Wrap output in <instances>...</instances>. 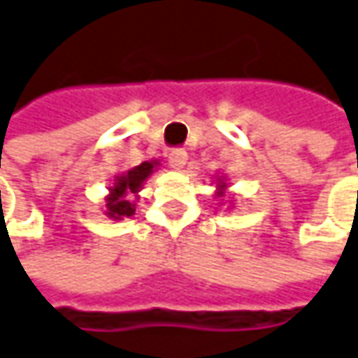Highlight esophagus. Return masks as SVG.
Masks as SVG:
<instances>
[{"label": "esophagus", "mask_w": 358, "mask_h": 358, "mask_svg": "<svg viewBox=\"0 0 358 358\" xmlns=\"http://www.w3.org/2000/svg\"><path fill=\"white\" fill-rule=\"evenodd\" d=\"M168 162H170V166L172 168H184L186 166V162H188V155H186V150H172L170 156H168Z\"/></svg>", "instance_id": "34e87169"}]
</instances>
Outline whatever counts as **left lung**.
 <instances>
[{
  "label": "left lung",
  "instance_id": "1",
  "mask_svg": "<svg viewBox=\"0 0 358 358\" xmlns=\"http://www.w3.org/2000/svg\"><path fill=\"white\" fill-rule=\"evenodd\" d=\"M220 188H224V182H222V184H220Z\"/></svg>",
  "mask_w": 358,
  "mask_h": 358
}]
</instances>
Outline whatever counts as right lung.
I'll return each mask as SVG.
<instances>
[{"label":"right lung","instance_id":"right-lung-1","mask_svg":"<svg viewBox=\"0 0 358 358\" xmlns=\"http://www.w3.org/2000/svg\"><path fill=\"white\" fill-rule=\"evenodd\" d=\"M155 164L156 162H142L141 166H134L127 174L118 176L110 188V196L106 198V216L120 220L134 214V203H130L129 196L141 190L142 182L150 176Z\"/></svg>","mask_w":358,"mask_h":358}]
</instances>
